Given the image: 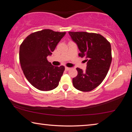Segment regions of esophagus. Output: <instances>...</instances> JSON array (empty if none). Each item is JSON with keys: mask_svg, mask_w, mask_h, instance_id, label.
<instances>
[{"mask_svg": "<svg viewBox=\"0 0 132 132\" xmlns=\"http://www.w3.org/2000/svg\"><path fill=\"white\" fill-rule=\"evenodd\" d=\"M70 69H71V68H68V67H66V68H65V70H66V71H68V70H70Z\"/></svg>", "mask_w": 132, "mask_h": 132, "instance_id": "esophagus-1", "label": "esophagus"}]
</instances>
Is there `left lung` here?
<instances>
[{
	"instance_id": "obj_1",
	"label": "left lung",
	"mask_w": 132,
	"mask_h": 132,
	"mask_svg": "<svg viewBox=\"0 0 132 132\" xmlns=\"http://www.w3.org/2000/svg\"><path fill=\"white\" fill-rule=\"evenodd\" d=\"M71 39L77 45L79 56L86 58L85 71L77 68V76L73 79L77 90L87 92L94 90L105 78L112 61L111 46L102 35L87 32H69Z\"/></svg>"
}]
</instances>
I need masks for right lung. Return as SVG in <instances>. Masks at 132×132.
Here are the masks:
<instances>
[{"label": "right lung", "instance_id": "right-lung-1", "mask_svg": "<svg viewBox=\"0 0 132 132\" xmlns=\"http://www.w3.org/2000/svg\"><path fill=\"white\" fill-rule=\"evenodd\" d=\"M66 32L45 29L27 37L20 46L19 59L24 75L31 84L41 91L56 88L64 67L54 66L47 56L52 55Z\"/></svg>", "mask_w": 132, "mask_h": 132}]
</instances>
